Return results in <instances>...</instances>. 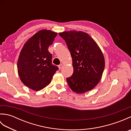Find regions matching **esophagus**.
I'll return each mask as SVG.
<instances>
[{"instance_id": "1", "label": "esophagus", "mask_w": 131, "mask_h": 131, "mask_svg": "<svg viewBox=\"0 0 131 131\" xmlns=\"http://www.w3.org/2000/svg\"><path fill=\"white\" fill-rule=\"evenodd\" d=\"M62 66H63L62 64H60V65H59L58 66V68H59V69H61V68H62Z\"/></svg>"}]
</instances>
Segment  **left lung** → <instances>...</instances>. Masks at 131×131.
Wrapping results in <instances>:
<instances>
[{"instance_id":"8db88e82","label":"left lung","mask_w":131,"mask_h":131,"mask_svg":"<svg viewBox=\"0 0 131 131\" xmlns=\"http://www.w3.org/2000/svg\"><path fill=\"white\" fill-rule=\"evenodd\" d=\"M70 52L74 69L66 78L70 88L77 93L90 91L101 80L105 60L100 47L86 32L73 31L59 33Z\"/></svg>"}]
</instances>
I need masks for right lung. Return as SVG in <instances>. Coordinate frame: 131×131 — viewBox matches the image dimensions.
Masks as SVG:
<instances>
[{"label":"right lung","instance_id":"right-lung-1","mask_svg":"<svg viewBox=\"0 0 131 131\" xmlns=\"http://www.w3.org/2000/svg\"><path fill=\"white\" fill-rule=\"evenodd\" d=\"M57 32L41 30L24 44L17 62L18 75L27 87L36 91L51 83L58 68L52 63L48 47L53 42Z\"/></svg>","mask_w":131,"mask_h":131}]
</instances>
